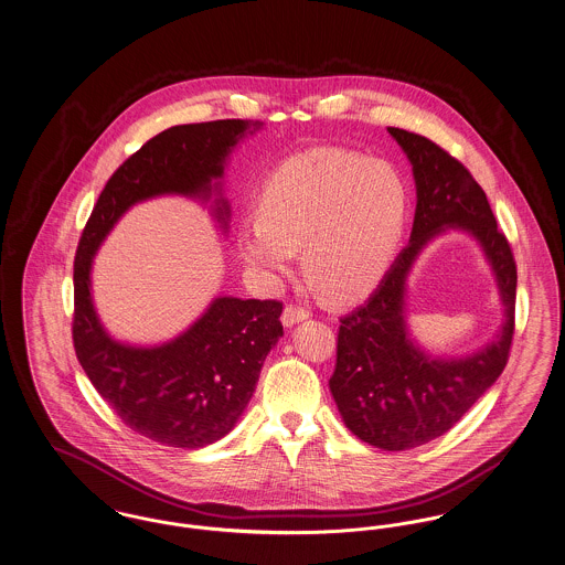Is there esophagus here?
Segmentation results:
<instances>
[{"label":"esophagus","instance_id":"1","mask_svg":"<svg viewBox=\"0 0 565 565\" xmlns=\"http://www.w3.org/2000/svg\"><path fill=\"white\" fill-rule=\"evenodd\" d=\"M307 318H309V309H305L300 305H286V309L281 313L284 326H295V323L302 322Z\"/></svg>","mask_w":565,"mask_h":565}]
</instances>
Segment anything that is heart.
I'll return each instance as SVG.
<instances>
[{
	"mask_svg": "<svg viewBox=\"0 0 565 565\" xmlns=\"http://www.w3.org/2000/svg\"><path fill=\"white\" fill-rule=\"evenodd\" d=\"M260 214L243 224L239 252L260 275H288L305 245L311 279L334 298L369 292L403 233L406 186L390 162L316 148L281 162L260 192Z\"/></svg>",
	"mask_w": 565,
	"mask_h": 565,
	"instance_id": "obj_1",
	"label": "heart"
}]
</instances>
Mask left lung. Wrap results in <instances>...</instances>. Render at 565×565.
Masks as SVG:
<instances>
[{
  "label": "left lung",
  "instance_id": "left-lung-1",
  "mask_svg": "<svg viewBox=\"0 0 565 565\" xmlns=\"http://www.w3.org/2000/svg\"><path fill=\"white\" fill-rule=\"evenodd\" d=\"M413 164L417 207L411 242L375 295L341 318L330 392L345 426L383 451H404L451 430L502 375L511 355L516 265L484 190L445 148L424 135L390 127ZM445 227H463L484 245L508 311L501 337L463 361L430 359L403 326V281L420 247Z\"/></svg>",
  "mask_w": 565,
  "mask_h": 565
}]
</instances>
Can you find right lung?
<instances>
[{
    "mask_svg": "<svg viewBox=\"0 0 565 565\" xmlns=\"http://www.w3.org/2000/svg\"><path fill=\"white\" fill-rule=\"evenodd\" d=\"M260 127L258 120L233 118L178 125L154 135L111 173L82 231L72 322L78 362L125 426L164 447L199 449L235 428L267 353L284 334V305L220 296L175 341L150 350L129 348L111 341L97 320L90 263L135 203L171 192L207 199L235 143ZM217 215H228L224 201L217 203Z\"/></svg>",
    "mask_w": 565,
    "mask_h": 565,
    "instance_id": "right-lung-1",
    "label": "right lung"
}]
</instances>
